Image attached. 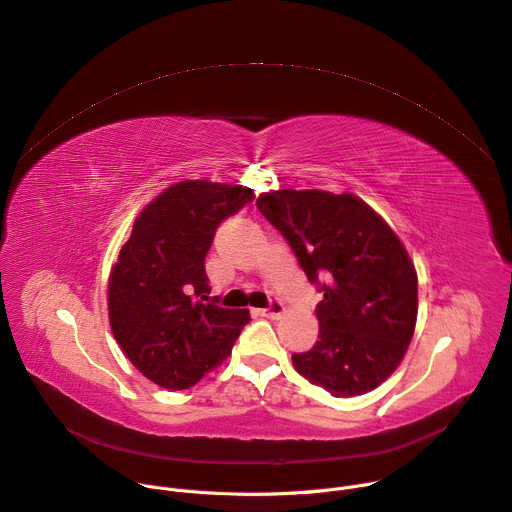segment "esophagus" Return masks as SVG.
Segmentation results:
<instances>
[{
	"label": "esophagus",
	"instance_id": "34e87169",
	"mask_svg": "<svg viewBox=\"0 0 512 512\" xmlns=\"http://www.w3.org/2000/svg\"><path fill=\"white\" fill-rule=\"evenodd\" d=\"M261 312V316H265V318H280L284 312H286V306L280 302V300H273L267 308H263V310H259Z\"/></svg>",
	"mask_w": 512,
	"mask_h": 512
}]
</instances>
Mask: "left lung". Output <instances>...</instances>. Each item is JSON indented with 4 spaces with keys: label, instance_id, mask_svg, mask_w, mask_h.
Returning a JSON list of instances; mask_svg holds the SVG:
<instances>
[{
    "label": "left lung",
    "instance_id": "8db88e82",
    "mask_svg": "<svg viewBox=\"0 0 512 512\" xmlns=\"http://www.w3.org/2000/svg\"><path fill=\"white\" fill-rule=\"evenodd\" d=\"M257 208L320 282L318 341L292 355L298 374L335 398L378 388L404 359L418 312L416 269L396 232L353 194L277 190Z\"/></svg>",
    "mask_w": 512,
    "mask_h": 512
}]
</instances>
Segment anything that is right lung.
Instances as JSON below:
<instances>
[{
    "label": "right lung",
    "instance_id": "obj_1",
    "mask_svg": "<svg viewBox=\"0 0 512 512\" xmlns=\"http://www.w3.org/2000/svg\"><path fill=\"white\" fill-rule=\"evenodd\" d=\"M253 198L245 185L185 179L136 216L110 271L108 318L130 363L153 384L192 388L251 320L247 308L206 302L204 259L216 226Z\"/></svg>",
    "mask_w": 512,
    "mask_h": 512
}]
</instances>
